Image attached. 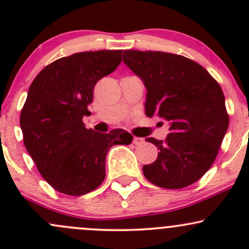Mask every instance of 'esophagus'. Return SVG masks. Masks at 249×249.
<instances>
[{"label":"esophagus","instance_id":"34e87169","mask_svg":"<svg viewBox=\"0 0 249 249\" xmlns=\"http://www.w3.org/2000/svg\"><path fill=\"white\" fill-rule=\"evenodd\" d=\"M143 141H144V140L141 139V137H134V143H135V144H136V145L142 144Z\"/></svg>","mask_w":249,"mask_h":249}]
</instances>
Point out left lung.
Here are the masks:
<instances>
[{
    "label": "left lung",
    "mask_w": 249,
    "mask_h": 249,
    "mask_svg": "<svg viewBox=\"0 0 249 249\" xmlns=\"http://www.w3.org/2000/svg\"><path fill=\"white\" fill-rule=\"evenodd\" d=\"M123 60L147 88L145 115L170 126L165 141L145 139L160 152L143 166V175L166 189L193 184L212 166L229 126L222 88L201 65L182 55L126 50Z\"/></svg>",
    "instance_id": "8db88e82"
}]
</instances>
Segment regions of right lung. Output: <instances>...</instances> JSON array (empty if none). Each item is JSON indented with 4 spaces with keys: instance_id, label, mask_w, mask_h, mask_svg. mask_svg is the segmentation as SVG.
<instances>
[{
    "instance_id": "obj_1",
    "label": "right lung",
    "mask_w": 249,
    "mask_h": 249,
    "mask_svg": "<svg viewBox=\"0 0 249 249\" xmlns=\"http://www.w3.org/2000/svg\"><path fill=\"white\" fill-rule=\"evenodd\" d=\"M123 50L76 53L44 67L30 85L20 114L24 144L42 177L62 194L79 196L106 177V155L134 137L122 129L100 134L87 129L84 115L94 87L122 62Z\"/></svg>"
}]
</instances>
